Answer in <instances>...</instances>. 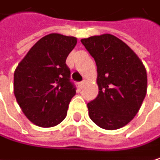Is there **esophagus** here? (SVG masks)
Here are the masks:
<instances>
[{
    "label": "esophagus",
    "mask_w": 160,
    "mask_h": 160,
    "mask_svg": "<svg viewBox=\"0 0 160 160\" xmlns=\"http://www.w3.org/2000/svg\"><path fill=\"white\" fill-rule=\"evenodd\" d=\"M84 84H85V81H82V82H81L78 83V87L81 88V89H82V87L84 86Z\"/></svg>",
    "instance_id": "esophagus-1"
}]
</instances>
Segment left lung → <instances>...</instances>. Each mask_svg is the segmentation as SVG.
<instances>
[{
    "label": "left lung",
    "instance_id": "1",
    "mask_svg": "<svg viewBox=\"0 0 160 160\" xmlns=\"http://www.w3.org/2000/svg\"><path fill=\"white\" fill-rule=\"evenodd\" d=\"M81 42L98 67V95L87 104L89 116L101 128H121L138 113L145 98V67L136 53L112 34L95 35Z\"/></svg>",
    "mask_w": 160,
    "mask_h": 160
}]
</instances>
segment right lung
I'll return each mask as SVG.
<instances>
[{"label":"right lung","instance_id":"add662e5","mask_svg":"<svg viewBox=\"0 0 160 160\" xmlns=\"http://www.w3.org/2000/svg\"><path fill=\"white\" fill-rule=\"evenodd\" d=\"M77 44L74 36L49 33L38 40L17 66L14 94L25 116L41 128L60 124L76 87L65 63Z\"/></svg>","mask_w":160,"mask_h":160}]
</instances>
